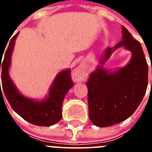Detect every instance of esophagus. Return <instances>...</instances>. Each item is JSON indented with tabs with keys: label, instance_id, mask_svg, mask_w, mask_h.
I'll list each match as a JSON object with an SVG mask.
<instances>
[{
	"label": "esophagus",
	"instance_id": "esophagus-1",
	"mask_svg": "<svg viewBox=\"0 0 152 152\" xmlns=\"http://www.w3.org/2000/svg\"><path fill=\"white\" fill-rule=\"evenodd\" d=\"M87 72L84 70L83 67H79L77 69L75 70V72L73 73V78L76 82L78 81H83L85 78V76L87 75Z\"/></svg>",
	"mask_w": 152,
	"mask_h": 152
}]
</instances>
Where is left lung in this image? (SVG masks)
I'll return each instance as SVG.
<instances>
[{
    "label": "left lung",
    "mask_w": 152,
    "mask_h": 152,
    "mask_svg": "<svg viewBox=\"0 0 152 152\" xmlns=\"http://www.w3.org/2000/svg\"><path fill=\"white\" fill-rule=\"evenodd\" d=\"M122 33V41L105 49L100 64L91 72L87 82L89 118L98 127H109L130 117L147 90L148 68L141 43L123 26ZM120 47L131 52V59L123 68L110 72L102 64Z\"/></svg>",
    "instance_id": "left-lung-1"
}]
</instances>
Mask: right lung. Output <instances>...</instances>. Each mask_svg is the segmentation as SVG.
Masks as SVG:
<instances>
[{
    "instance_id": "1",
    "label": "right lung",
    "mask_w": 152,
    "mask_h": 152,
    "mask_svg": "<svg viewBox=\"0 0 152 152\" xmlns=\"http://www.w3.org/2000/svg\"><path fill=\"white\" fill-rule=\"evenodd\" d=\"M18 34L19 32L10 39L2 62L3 56H0L2 91L12 109L23 119L36 126H51L61 119L63 100L68 91L74 86L71 78V69L58 73L49 88V94L42 100H35L21 94L9 75L11 56ZM1 93L2 94L1 87Z\"/></svg>"
}]
</instances>
